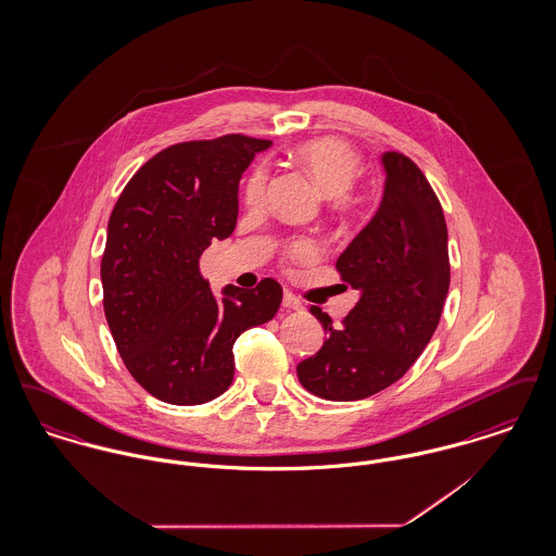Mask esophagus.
I'll return each mask as SVG.
<instances>
[{
  "mask_svg": "<svg viewBox=\"0 0 556 556\" xmlns=\"http://www.w3.org/2000/svg\"><path fill=\"white\" fill-rule=\"evenodd\" d=\"M283 308H288V311H302L304 306H302V302L291 291H286L283 293Z\"/></svg>",
  "mask_w": 556,
  "mask_h": 556,
  "instance_id": "34e87169",
  "label": "esophagus"
}]
</instances>
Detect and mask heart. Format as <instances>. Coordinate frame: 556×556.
<instances>
[{
  "label": "heart",
  "mask_w": 556,
  "mask_h": 556,
  "mask_svg": "<svg viewBox=\"0 0 556 556\" xmlns=\"http://www.w3.org/2000/svg\"><path fill=\"white\" fill-rule=\"evenodd\" d=\"M293 159L298 160L317 186L329 195V202L336 211H348L354 202L350 187L356 184L363 170V160L358 152L336 137H318L300 143L293 150ZM266 170L258 166L245 181L243 198L248 204H258L265 195ZM313 250L311 241H298L293 245V254L302 256Z\"/></svg>",
  "instance_id": "1"
}]
</instances>
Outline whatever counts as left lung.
<instances>
[{
    "instance_id": "left-lung-1",
    "label": "left lung",
    "mask_w": 556,
    "mask_h": 556,
    "mask_svg": "<svg viewBox=\"0 0 556 556\" xmlns=\"http://www.w3.org/2000/svg\"><path fill=\"white\" fill-rule=\"evenodd\" d=\"M381 166V206L336 263L358 302L340 327L311 306L327 340L295 367L325 400H363L396 383L429 344L448 295V229L433 189L404 154L383 152Z\"/></svg>"
}]
</instances>
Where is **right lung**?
Here are the masks:
<instances>
[{
    "instance_id": "add662e5",
    "label": "right lung",
    "mask_w": 556,
    "mask_h": 556,
    "mask_svg": "<svg viewBox=\"0 0 556 556\" xmlns=\"http://www.w3.org/2000/svg\"><path fill=\"white\" fill-rule=\"evenodd\" d=\"M268 148L245 135L170 146L132 175L110 214L108 327L135 381L162 402L220 396L233 381L236 340L279 311L275 279L248 291L225 286L216 298L198 263L212 239L233 233L239 179Z\"/></svg>"
}]
</instances>
